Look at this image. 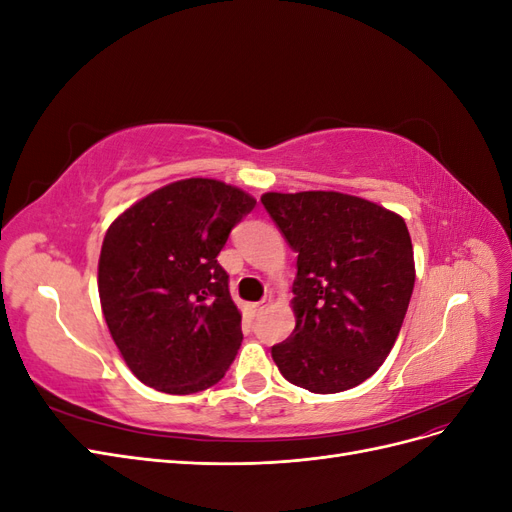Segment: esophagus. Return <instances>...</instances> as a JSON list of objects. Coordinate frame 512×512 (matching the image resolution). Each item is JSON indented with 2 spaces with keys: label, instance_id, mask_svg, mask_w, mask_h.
Listing matches in <instances>:
<instances>
[{
  "label": "esophagus",
  "instance_id": "34e87169",
  "mask_svg": "<svg viewBox=\"0 0 512 512\" xmlns=\"http://www.w3.org/2000/svg\"><path fill=\"white\" fill-rule=\"evenodd\" d=\"M269 303H271V299H267V297H265V299L258 301V303H250V309H252L254 314H258V312H262V309H265Z\"/></svg>",
  "mask_w": 512,
  "mask_h": 512
}]
</instances>
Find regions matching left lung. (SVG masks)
<instances>
[{
    "mask_svg": "<svg viewBox=\"0 0 512 512\" xmlns=\"http://www.w3.org/2000/svg\"><path fill=\"white\" fill-rule=\"evenodd\" d=\"M297 252V324L271 356L312 393H342L389 356L414 288L410 232L397 213L339 192H269L260 198Z\"/></svg>",
    "mask_w": 512,
    "mask_h": 512,
    "instance_id": "8db88e82",
    "label": "left lung"
}]
</instances>
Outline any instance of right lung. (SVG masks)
Segmentation results:
<instances>
[{
	"instance_id": "add662e5",
	"label": "right lung",
	"mask_w": 512,
	"mask_h": 512,
	"mask_svg": "<svg viewBox=\"0 0 512 512\" xmlns=\"http://www.w3.org/2000/svg\"><path fill=\"white\" fill-rule=\"evenodd\" d=\"M256 200L215 179H183L138 200L108 228L102 312L132 374L190 395L218 384L241 346V314L218 254Z\"/></svg>"
}]
</instances>
